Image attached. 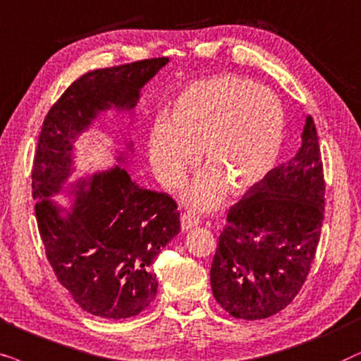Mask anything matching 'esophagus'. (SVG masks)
<instances>
[{
  "instance_id": "1",
  "label": "esophagus",
  "mask_w": 361,
  "mask_h": 361,
  "mask_svg": "<svg viewBox=\"0 0 361 361\" xmlns=\"http://www.w3.org/2000/svg\"><path fill=\"white\" fill-rule=\"evenodd\" d=\"M200 223H201V219H200L198 214L188 213V211L181 214V229H183V231L196 228V226H198Z\"/></svg>"
}]
</instances>
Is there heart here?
<instances>
[{
  "instance_id": "heart-1",
  "label": "heart",
  "mask_w": 361,
  "mask_h": 361,
  "mask_svg": "<svg viewBox=\"0 0 361 361\" xmlns=\"http://www.w3.org/2000/svg\"><path fill=\"white\" fill-rule=\"evenodd\" d=\"M284 114L276 95L239 75H219L190 85L171 112V123L157 122L148 137V158L168 190L185 183L198 163L203 173L188 191L196 208L209 209L226 191L246 193L276 163Z\"/></svg>"
}]
</instances>
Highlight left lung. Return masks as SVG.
Listing matches in <instances>:
<instances>
[{"instance_id": "8db88e82", "label": "left lung", "mask_w": 361, "mask_h": 361, "mask_svg": "<svg viewBox=\"0 0 361 361\" xmlns=\"http://www.w3.org/2000/svg\"><path fill=\"white\" fill-rule=\"evenodd\" d=\"M324 211V163L309 115L299 152L228 211L211 266L218 304L244 320L286 309L310 272Z\"/></svg>"}]
</instances>
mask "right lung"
<instances>
[{
  "mask_svg": "<svg viewBox=\"0 0 361 361\" xmlns=\"http://www.w3.org/2000/svg\"><path fill=\"white\" fill-rule=\"evenodd\" d=\"M166 62L153 57L80 75L46 114L37 138L31 180L46 257L75 304L95 317L128 319L155 299L153 261L180 233L178 203L140 188L122 166L95 176L66 218L42 198L66 178L75 133L110 104L132 109L142 85Z\"/></svg>",
  "mask_w": 361,
  "mask_h": 361,
  "instance_id": "obj_1",
  "label": "right lung"
}]
</instances>
